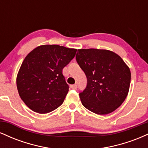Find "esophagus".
<instances>
[{
	"instance_id": "obj_1",
	"label": "esophagus",
	"mask_w": 148,
	"mask_h": 148,
	"mask_svg": "<svg viewBox=\"0 0 148 148\" xmlns=\"http://www.w3.org/2000/svg\"><path fill=\"white\" fill-rule=\"evenodd\" d=\"M70 88H72V89L75 90V89H76V88H77V86H76V84H74V85H71V86H70Z\"/></svg>"
}]
</instances>
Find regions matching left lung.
Masks as SVG:
<instances>
[{
    "label": "left lung",
    "mask_w": 148,
    "mask_h": 148,
    "mask_svg": "<svg viewBox=\"0 0 148 148\" xmlns=\"http://www.w3.org/2000/svg\"><path fill=\"white\" fill-rule=\"evenodd\" d=\"M76 58L88 79L79 94L84 106L99 115L115 111L130 90V67L120 56L106 49H78Z\"/></svg>",
    "instance_id": "obj_1"
}]
</instances>
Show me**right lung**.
Segmentation results:
<instances>
[{"mask_svg": "<svg viewBox=\"0 0 148 148\" xmlns=\"http://www.w3.org/2000/svg\"><path fill=\"white\" fill-rule=\"evenodd\" d=\"M77 49L56 45H41L31 51L22 62L16 87L30 109L47 113L63 103L69 86L62 69L75 56Z\"/></svg>", "mask_w": 148, "mask_h": 148, "instance_id": "1", "label": "right lung"}]
</instances>
